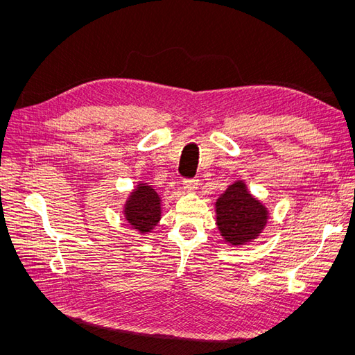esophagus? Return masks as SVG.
I'll use <instances>...</instances> for the list:
<instances>
[{
	"label": "esophagus",
	"mask_w": 355,
	"mask_h": 355,
	"mask_svg": "<svg viewBox=\"0 0 355 355\" xmlns=\"http://www.w3.org/2000/svg\"><path fill=\"white\" fill-rule=\"evenodd\" d=\"M184 191L187 192H194L196 188L198 187V180L197 179H191V180H184Z\"/></svg>",
	"instance_id": "34e87169"
}]
</instances>
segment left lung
<instances>
[{"label":"left lung","instance_id":"8db88e82","mask_svg":"<svg viewBox=\"0 0 355 355\" xmlns=\"http://www.w3.org/2000/svg\"><path fill=\"white\" fill-rule=\"evenodd\" d=\"M270 210L239 179L214 201V216L222 240L231 247H243L259 239L270 220Z\"/></svg>","mask_w":355,"mask_h":355}]
</instances>
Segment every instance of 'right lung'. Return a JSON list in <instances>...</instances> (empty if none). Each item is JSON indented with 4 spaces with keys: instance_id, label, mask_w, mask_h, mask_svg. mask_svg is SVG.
<instances>
[{
    "instance_id": "obj_1",
    "label": "right lung",
    "mask_w": 355,
    "mask_h": 355,
    "mask_svg": "<svg viewBox=\"0 0 355 355\" xmlns=\"http://www.w3.org/2000/svg\"><path fill=\"white\" fill-rule=\"evenodd\" d=\"M163 198L158 192L141 180L130 191L123 204V218L125 223L139 235H146L153 232L161 219V206Z\"/></svg>"
}]
</instances>
